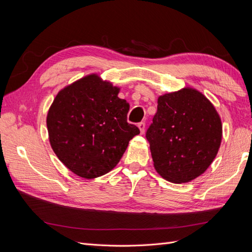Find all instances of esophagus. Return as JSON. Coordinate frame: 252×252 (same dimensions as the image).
<instances>
[{
    "mask_svg": "<svg viewBox=\"0 0 252 252\" xmlns=\"http://www.w3.org/2000/svg\"><path fill=\"white\" fill-rule=\"evenodd\" d=\"M145 126H146V125H145L144 122H141V123H139V124H138V127L140 128V131H141V133H144V132H145Z\"/></svg>",
    "mask_w": 252,
    "mask_h": 252,
    "instance_id": "esophagus-1",
    "label": "esophagus"
}]
</instances>
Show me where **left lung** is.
<instances>
[{"label": "left lung", "mask_w": 252, "mask_h": 252, "mask_svg": "<svg viewBox=\"0 0 252 252\" xmlns=\"http://www.w3.org/2000/svg\"><path fill=\"white\" fill-rule=\"evenodd\" d=\"M157 172L172 183H187L206 171L222 141V122L202 93L183 88L158 98L146 132Z\"/></svg>", "instance_id": "obj_1"}]
</instances>
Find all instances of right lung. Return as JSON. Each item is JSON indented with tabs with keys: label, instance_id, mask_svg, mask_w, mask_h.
I'll list each match as a JSON object with an SVG mask.
<instances>
[{
	"label": "right lung",
	"instance_id": "right-lung-1",
	"mask_svg": "<svg viewBox=\"0 0 252 252\" xmlns=\"http://www.w3.org/2000/svg\"><path fill=\"white\" fill-rule=\"evenodd\" d=\"M120 88L97 74L66 86L47 113L51 148L68 169L83 179L112 170L139 128L127 122L129 104Z\"/></svg>",
	"mask_w": 252,
	"mask_h": 252
}]
</instances>
